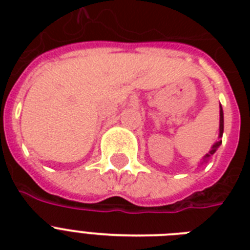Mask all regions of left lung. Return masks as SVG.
<instances>
[{"label":"left lung","instance_id":"obj_1","mask_svg":"<svg viewBox=\"0 0 250 250\" xmlns=\"http://www.w3.org/2000/svg\"><path fill=\"white\" fill-rule=\"evenodd\" d=\"M219 117H221V118H219V137H222V135H223V110H222V106H221V111H219ZM221 144H222L221 139H219L217 143H214V145L211 146V150H210V152L208 153V154H206L204 158H202V164L209 160L210 156H213L214 153H215V150L219 148V145H221Z\"/></svg>","mask_w":250,"mask_h":250}]
</instances>
